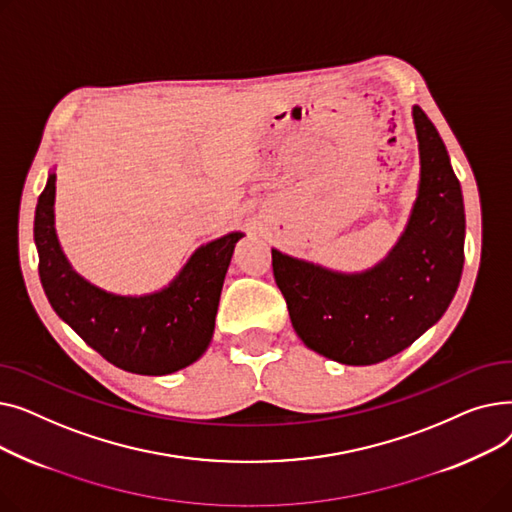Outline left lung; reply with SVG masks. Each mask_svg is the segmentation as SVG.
<instances>
[{
	"label": "left lung",
	"instance_id": "1",
	"mask_svg": "<svg viewBox=\"0 0 512 512\" xmlns=\"http://www.w3.org/2000/svg\"><path fill=\"white\" fill-rule=\"evenodd\" d=\"M417 199L388 255L363 272L272 249V267L294 332L342 365H373L405 351L446 313L465 263V205L446 145L419 105Z\"/></svg>",
	"mask_w": 512,
	"mask_h": 512
}]
</instances>
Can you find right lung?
I'll use <instances>...</instances> for the list:
<instances>
[{
  "label": "right lung",
  "instance_id": "right-lung-1",
  "mask_svg": "<svg viewBox=\"0 0 512 512\" xmlns=\"http://www.w3.org/2000/svg\"><path fill=\"white\" fill-rule=\"evenodd\" d=\"M56 172L35 209L39 278L62 321L112 365L139 375H168L203 357L213 338L224 278L242 232L201 245L174 280L149 294H116L70 265L56 232Z\"/></svg>",
  "mask_w": 512,
  "mask_h": 512
}]
</instances>
